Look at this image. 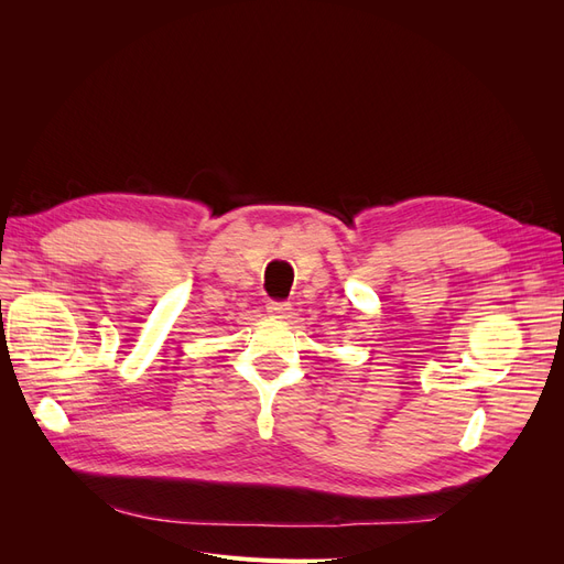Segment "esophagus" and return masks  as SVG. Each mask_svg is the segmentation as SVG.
Instances as JSON below:
<instances>
[{"mask_svg":"<svg viewBox=\"0 0 564 564\" xmlns=\"http://www.w3.org/2000/svg\"><path fill=\"white\" fill-rule=\"evenodd\" d=\"M265 311L272 317H289V313H292V303H289V301H268Z\"/></svg>","mask_w":564,"mask_h":564,"instance_id":"esophagus-1","label":"esophagus"}]
</instances>
